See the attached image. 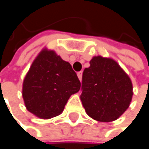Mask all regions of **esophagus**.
Returning a JSON list of instances; mask_svg holds the SVG:
<instances>
[{
    "instance_id": "obj_1",
    "label": "esophagus",
    "mask_w": 149,
    "mask_h": 149,
    "mask_svg": "<svg viewBox=\"0 0 149 149\" xmlns=\"http://www.w3.org/2000/svg\"><path fill=\"white\" fill-rule=\"evenodd\" d=\"M82 75H83V72H77V77H78V78H79L80 81L82 80Z\"/></svg>"
}]
</instances>
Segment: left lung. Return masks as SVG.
<instances>
[{"label": "left lung", "instance_id": "left-lung-1", "mask_svg": "<svg viewBox=\"0 0 149 149\" xmlns=\"http://www.w3.org/2000/svg\"><path fill=\"white\" fill-rule=\"evenodd\" d=\"M82 78L80 99L89 116L109 123L119 118L129 108L133 96L130 77L112 58L97 56Z\"/></svg>", "mask_w": 149, "mask_h": 149}]
</instances>
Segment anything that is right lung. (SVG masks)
I'll return each instance as SVG.
<instances>
[{
	"label": "right lung",
	"instance_id": "add662e5",
	"mask_svg": "<svg viewBox=\"0 0 149 149\" xmlns=\"http://www.w3.org/2000/svg\"><path fill=\"white\" fill-rule=\"evenodd\" d=\"M80 86L70 63L54 51L43 49L25 77L22 97L29 112L40 118L50 119L63 112L68 99Z\"/></svg>",
	"mask_w": 149,
	"mask_h": 149
}]
</instances>
